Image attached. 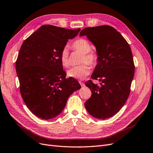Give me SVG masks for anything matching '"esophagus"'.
Returning a JSON list of instances; mask_svg holds the SVG:
<instances>
[{"label": "esophagus", "instance_id": "obj_1", "mask_svg": "<svg viewBox=\"0 0 153 153\" xmlns=\"http://www.w3.org/2000/svg\"><path fill=\"white\" fill-rule=\"evenodd\" d=\"M79 83H80V84H81V86L82 87H84V86H85V84H84V82H81V81H79Z\"/></svg>", "mask_w": 153, "mask_h": 153}]
</instances>
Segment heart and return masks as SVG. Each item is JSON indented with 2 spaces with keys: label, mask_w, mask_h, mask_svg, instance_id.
I'll use <instances>...</instances> for the list:
<instances>
[{
  "label": "heart",
  "mask_w": 153,
  "mask_h": 153,
  "mask_svg": "<svg viewBox=\"0 0 153 153\" xmlns=\"http://www.w3.org/2000/svg\"><path fill=\"white\" fill-rule=\"evenodd\" d=\"M71 47L73 50L79 51L82 53L80 63L83 64L72 67L67 71V76L76 79L82 80L91 72V67L88 64L89 63L92 67L97 65L98 63L97 55L91 52V45L86 39H77L71 44ZM60 60L62 65L64 67L67 68L70 65L69 52L67 48H64L62 50L60 55ZM86 62L88 63H86Z\"/></svg>",
  "instance_id": "obj_1"
}]
</instances>
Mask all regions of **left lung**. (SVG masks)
Wrapping results in <instances>:
<instances>
[{
  "mask_svg": "<svg viewBox=\"0 0 153 153\" xmlns=\"http://www.w3.org/2000/svg\"><path fill=\"white\" fill-rule=\"evenodd\" d=\"M79 35L86 36L97 49L98 64L91 77L100 81L86 82L92 94L84 106L91 116L104 120L119 111L131 93L135 71L131 48L110 26L86 27Z\"/></svg>",
  "mask_w": 153,
  "mask_h": 153,
  "instance_id": "obj_1",
  "label": "left lung"
}]
</instances>
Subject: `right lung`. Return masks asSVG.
Here are the masks:
<instances>
[{
	"label": "right lung",
	"mask_w": 153,
	"mask_h": 153,
	"mask_svg": "<svg viewBox=\"0 0 153 153\" xmlns=\"http://www.w3.org/2000/svg\"><path fill=\"white\" fill-rule=\"evenodd\" d=\"M80 30L43 25L21 45L16 62L20 92L26 106L39 118L58 116L70 95L81 88L75 79L65 78L60 60L68 40Z\"/></svg>",
	"instance_id": "right-lung-1"
}]
</instances>
